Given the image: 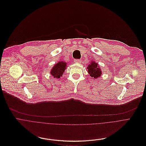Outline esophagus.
Returning <instances> with one entry per match:
<instances>
[{
  "label": "esophagus",
  "instance_id": "obj_1",
  "mask_svg": "<svg viewBox=\"0 0 146 146\" xmlns=\"http://www.w3.org/2000/svg\"><path fill=\"white\" fill-rule=\"evenodd\" d=\"M74 62L75 63H81V60L79 59H75Z\"/></svg>",
  "mask_w": 146,
  "mask_h": 146
}]
</instances>
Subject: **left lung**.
<instances>
[{"label": "left lung", "instance_id": "1", "mask_svg": "<svg viewBox=\"0 0 146 146\" xmlns=\"http://www.w3.org/2000/svg\"><path fill=\"white\" fill-rule=\"evenodd\" d=\"M88 69V72L91 76V77L94 79H97L100 77L102 74V71L100 68L98 64L96 63V61H91L90 64H89L87 67Z\"/></svg>", "mask_w": 146, "mask_h": 146}]
</instances>
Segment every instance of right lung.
Returning a JSON list of instances; mask_svg holds the SVG:
<instances>
[{"label": "right lung", "instance_id": "add662e5", "mask_svg": "<svg viewBox=\"0 0 146 146\" xmlns=\"http://www.w3.org/2000/svg\"><path fill=\"white\" fill-rule=\"evenodd\" d=\"M67 67V63L64 62H59L57 63L54 65L53 68L50 71V74L54 78L59 79L64 72L66 68Z\"/></svg>", "mask_w": 146, "mask_h": 146}]
</instances>
